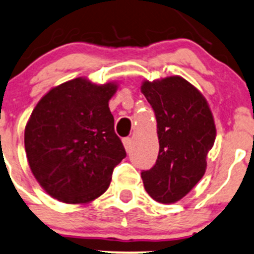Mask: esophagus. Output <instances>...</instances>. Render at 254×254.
Listing matches in <instances>:
<instances>
[{
    "instance_id": "1",
    "label": "esophagus",
    "mask_w": 254,
    "mask_h": 254,
    "mask_svg": "<svg viewBox=\"0 0 254 254\" xmlns=\"http://www.w3.org/2000/svg\"><path fill=\"white\" fill-rule=\"evenodd\" d=\"M123 143H124V147L127 152L130 151V147H131V138L130 137H125L123 138Z\"/></svg>"
}]
</instances>
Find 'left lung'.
Returning <instances> with one entry per match:
<instances>
[{"label": "left lung", "instance_id": "8db88e82", "mask_svg": "<svg viewBox=\"0 0 254 254\" xmlns=\"http://www.w3.org/2000/svg\"><path fill=\"white\" fill-rule=\"evenodd\" d=\"M141 92L156 114L159 140L156 164L141 173L143 186L154 201L175 203L204 175L214 118L204 96L181 76L145 80Z\"/></svg>", "mask_w": 254, "mask_h": 254}]
</instances>
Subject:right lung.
<instances>
[{
	"label": "right lung",
	"mask_w": 254,
	"mask_h": 254,
	"mask_svg": "<svg viewBox=\"0 0 254 254\" xmlns=\"http://www.w3.org/2000/svg\"><path fill=\"white\" fill-rule=\"evenodd\" d=\"M118 85L76 78L51 89L25 127L24 145L37 183L53 198L84 204L105 193L127 157L108 102Z\"/></svg>",
	"instance_id": "right-lung-1"
}]
</instances>
